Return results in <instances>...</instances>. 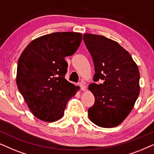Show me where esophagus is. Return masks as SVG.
<instances>
[{"instance_id": "esophagus-1", "label": "esophagus", "mask_w": 154, "mask_h": 154, "mask_svg": "<svg viewBox=\"0 0 154 154\" xmlns=\"http://www.w3.org/2000/svg\"><path fill=\"white\" fill-rule=\"evenodd\" d=\"M78 85H79V87H80L81 90H82V91H85V90L86 89V87L85 86V85H84L82 82H79Z\"/></svg>"}]
</instances>
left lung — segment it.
<instances>
[{
	"label": "left lung",
	"mask_w": 154,
	"mask_h": 154,
	"mask_svg": "<svg viewBox=\"0 0 154 154\" xmlns=\"http://www.w3.org/2000/svg\"><path fill=\"white\" fill-rule=\"evenodd\" d=\"M83 39L93 59V80L103 81L89 85L95 102L88 109V116L101 128L118 126L130 113L139 96V68L128 51L118 42L92 34H85Z\"/></svg>",
	"instance_id": "left-lung-1"
}]
</instances>
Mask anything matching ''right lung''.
Masks as SVG:
<instances>
[{
  "instance_id": "1",
  "label": "right lung",
  "mask_w": 154,
  "mask_h": 154,
  "mask_svg": "<svg viewBox=\"0 0 154 154\" xmlns=\"http://www.w3.org/2000/svg\"><path fill=\"white\" fill-rule=\"evenodd\" d=\"M82 39L80 33L55 32L33 40L17 63V85L34 116L54 122L64 115L79 87L65 79L68 64Z\"/></svg>"
}]
</instances>
